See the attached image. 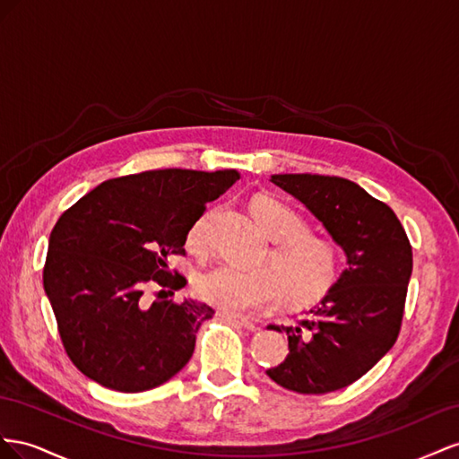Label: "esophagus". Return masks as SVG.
Returning a JSON list of instances; mask_svg holds the SVG:
<instances>
[{"mask_svg":"<svg viewBox=\"0 0 459 459\" xmlns=\"http://www.w3.org/2000/svg\"><path fill=\"white\" fill-rule=\"evenodd\" d=\"M221 317L230 319V321H234V323H238V325H242L244 329H247V331H254V329H255V323H254V321H250L247 317H242V316H237V313L221 311Z\"/></svg>","mask_w":459,"mask_h":459,"instance_id":"esophagus-1","label":"esophagus"}]
</instances>
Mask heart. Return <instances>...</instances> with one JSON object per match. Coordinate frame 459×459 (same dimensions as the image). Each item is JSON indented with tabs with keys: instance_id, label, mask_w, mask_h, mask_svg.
<instances>
[{
	"instance_id": "1",
	"label": "heart",
	"mask_w": 459,
	"mask_h": 459,
	"mask_svg": "<svg viewBox=\"0 0 459 459\" xmlns=\"http://www.w3.org/2000/svg\"><path fill=\"white\" fill-rule=\"evenodd\" d=\"M252 213L273 247L269 264L274 267L244 271L219 265L195 281V292L204 302L227 313H252L277 306L284 290L294 302H309L321 296L336 277L340 247L334 240L309 232L304 215L273 195L252 200ZM212 213H204L188 230L186 244L192 252L205 250V232Z\"/></svg>"
}]
</instances>
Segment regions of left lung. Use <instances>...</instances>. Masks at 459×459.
<instances>
[{
  "instance_id": "1",
  "label": "left lung",
  "mask_w": 459,
  "mask_h": 459,
  "mask_svg": "<svg viewBox=\"0 0 459 459\" xmlns=\"http://www.w3.org/2000/svg\"><path fill=\"white\" fill-rule=\"evenodd\" d=\"M316 215L346 254V269L309 317L288 334V356L267 375L299 394L356 383L394 346L402 329L413 255L400 219L356 182L325 175H273Z\"/></svg>"
}]
</instances>
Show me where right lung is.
<instances>
[{
    "mask_svg": "<svg viewBox=\"0 0 459 459\" xmlns=\"http://www.w3.org/2000/svg\"><path fill=\"white\" fill-rule=\"evenodd\" d=\"M237 171L160 169L101 182L65 212L49 237L44 288L71 361L91 381L119 392L167 383L194 353L195 333L213 309L167 298L186 284L171 269L188 230Z\"/></svg>",
    "mask_w": 459,
    "mask_h": 459,
    "instance_id": "obj_1",
    "label": "right lung"
}]
</instances>
